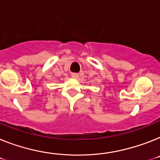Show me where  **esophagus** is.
I'll list each match as a JSON object with an SVG mask.
<instances>
[{"label":"esophagus","mask_w":160,"mask_h":160,"mask_svg":"<svg viewBox=\"0 0 160 160\" xmlns=\"http://www.w3.org/2000/svg\"><path fill=\"white\" fill-rule=\"evenodd\" d=\"M72 76L73 78H78V77H79V74H78V73H72Z\"/></svg>","instance_id":"obj_1"}]
</instances>
